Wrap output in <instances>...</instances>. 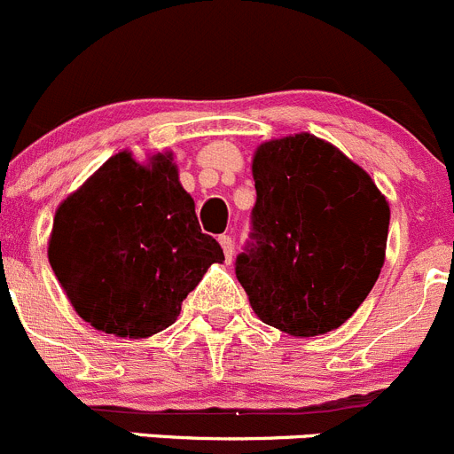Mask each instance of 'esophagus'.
Wrapping results in <instances>:
<instances>
[{
  "label": "esophagus",
  "mask_w": 454,
  "mask_h": 454,
  "mask_svg": "<svg viewBox=\"0 0 454 454\" xmlns=\"http://www.w3.org/2000/svg\"><path fill=\"white\" fill-rule=\"evenodd\" d=\"M218 242H221L223 251H225V258L231 260V255H233V238L227 236V233H223V236L218 238Z\"/></svg>",
  "instance_id": "esophagus-1"
}]
</instances>
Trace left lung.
Here are the masks:
<instances>
[{
  "instance_id": "left-lung-1",
  "label": "left lung",
  "mask_w": 454,
  "mask_h": 454,
  "mask_svg": "<svg viewBox=\"0 0 454 454\" xmlns=\"http://www.w3.org/2000/svg\"><path fill=\"white\" fill-rule=\"evenodd\" d=\"M254 181L236 278L255 316L298 338L338 329L378 280L388 203L364 169L311 134L262 143Z\"/></svg>"
}]
</instances>
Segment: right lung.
I'll use <instances>...</instances> for the list:
<instances>
[{
	"mask_svg": "<svg viewBox=\"0 0 454 454\" xmlns=\"http://www.w3.org/2000/svg\"><path fill=\"white\" fill-rule=\"evenodd\" d=\"M48 260L94 329L147 338L174 325L187 294L225 255L200 231L172 154L143 168L119 152L59 205Z\"/></svg>",
	"mask_w": 454,
	"mask_h": 454,
	"instance_id": "add662e5",
	"label": "right lung"
}]
</instances>
